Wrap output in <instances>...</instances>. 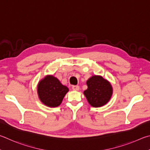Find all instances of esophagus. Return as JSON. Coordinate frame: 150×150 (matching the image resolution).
Listing matches in <instances>:
<instances>
[{
    "label": "esophagus",
    "instance_id": "1",
    "mask_svg": "<svg viewBox=\"0 0 150 150\" xmlns=\"http://www.w3.org/2000/svg\"><path fill=\"white\" fill-rule=\"evenodd\" d=\"M72 90H74L78 91V90H80V86H72Z\"/></svg>",
    "mask_w": 150,
    "mask_h": 150
}]
</instances>
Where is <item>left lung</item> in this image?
<instances>
[{
  "instance_id": "1",
  "label": "left lung",
  "mask_w": 150,
  "mask_h": 150,
  "mask_svg": "<svg viewBox=\"0 0 150 150\" xmlns=\"http://www.w3.org/2000/svg\"><path fill=\"white\" fill-rule=\"evenodd\" d=\"M87 86L88 89L83 93L91 106L101 107L109 101L112 90L107 80L100 76H93L87 81Z\"/></svg>"
}]
</instances>
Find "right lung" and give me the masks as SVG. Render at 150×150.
<instances>
[{
    "label": "right lung",
    "instance_id": "1",
    "mask_svg": "<svg viewBox=\"0 0 150 150\" xmlns=\"http://www.w3.org/2000/svg\"><path fill=\"white\" fill-rule=\"evenodd\" d=\"M68 91L57 78L48 76L40 81L38 87L39 98L43 103L51 107L59 106Z\"/></svg>",
    "mask_w": 150,
    "mask_h": 150
}]
</instances>
